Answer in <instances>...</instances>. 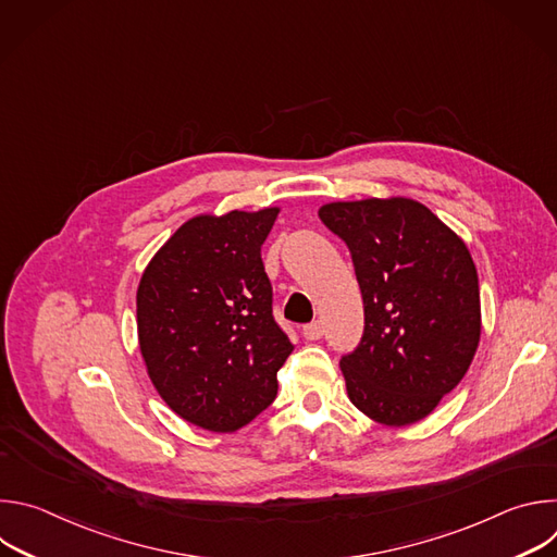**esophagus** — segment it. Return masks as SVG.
Returning a JSON list of instances; mask_svg holds the SVG:
<instances>
[{
    "label": "esophagus",
    "instance_id": "obj_1",
    "mask_svg": "<svg viewBox=\"0 0 557 557\" xmlns=\"http://www.w3.org/2000/svg\"><path fill=\"white\" fill-rule=\"evenodd\" d=\"M301 333H304V337H306L308 342H317V339H322V335H324V324H322V322L306 324V326L301 329Z\"/></svg>",
    "mask_w": 557,
    "mask_h": 557
}]
</instances>
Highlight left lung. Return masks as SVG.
Returning <instances> with one entry per match:
<instances>
[{
  "label": "left lung",
  "instance_id": "left-lung-1",
  "mask_svg": "<svg viewBox=\"0 0 557 557\" xmlns=\"http://www.w3.org/2000/svg\"><path fill=\"white\" fill-rule=\"evenodd\" d=\"M320 218L348 245L363 297L361 344L339 361L350 401L381 425H412L460 383L479 348L471 253L412 198L329 202Z\"/></svg>",
  "mask_w": 557,
  "mask_h": 557
}]
</instances>
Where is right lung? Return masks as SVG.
I'll use <instances>...</instances> for the list:
<instances>
[{
	"label": "right lung",
	"mask_w": 557,
	"mask_h": 557,
	"mask_svg": "<svg viewBox=\"0 0 557 557\" xmlns=\"http://www.w3.org/2000/svg\"><path fill=\"white\" fill-rule=\"evenodd\" d=\"M277 213L235 209L187 220L136 290L138 346L156 392L209 432H235L267 410L293 352L273 320L260 253Z\"/></svg>",
	"instance_id": "add662e5"
}]
</instances>
